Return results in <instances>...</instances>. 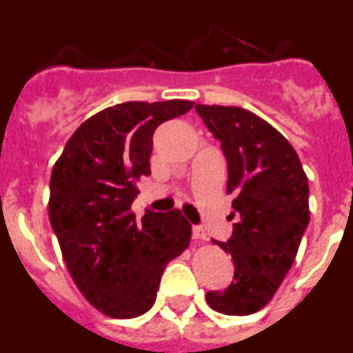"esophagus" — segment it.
Here are the masks:
<instances>
[{"label": "esophagus", "mask_w": 353, "mask_h": 353, "mask_svg": "<svg viewBox=\"0 0 353 353\" xmlns=\"http://www.w3.org/2000/svg\"><path fill=\"white\" fill-rule=\"evenodd\" d=\"M192 239H194V240H205V239H207V233H205L203 228H199V226L192 228Z\"/></svg>", "instance_id": "1"}]
</instances>
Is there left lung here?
<instances>
[{
  "label": "left lung",
  "mask_w": 353,
  "mask_h": 353,
  "mask_svg": "<svg viewBox=\"0 0 353 353\" xmlns=\"http://www.w3.org/2000/svg\"><path fill=\"white\" fill-rule=\"evenodd\" d=\"M228 162L230 217H239L228 242L235 276L226 290H212L207 302L224 314H252L272 301L292 269L310 224V183L297 152L270 123L235 105L198 104Z\"/></svg>",
  "instance_id": "left-lung-1"
}]
</instances>
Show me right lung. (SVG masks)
<instances>
[{"label": "right lung", "mask_w": 353, "mask_h": 353, "mask_svg": "<svg viewBox=\"0 0 353 353\" xmlns=\"http://www.w3.org/2000/svg\"><path fill=\"white\" fill-rule=\"evenodd\" d=\"M194 102H123L81 123L51 173L49 221L72 279L86 301L113 318L154 305L161 276L191 242L180 210H130L150 174L154 132Z\"/></svg>", "instance_id": "add662e5"}]
</instances>
